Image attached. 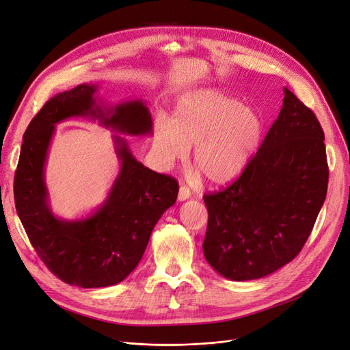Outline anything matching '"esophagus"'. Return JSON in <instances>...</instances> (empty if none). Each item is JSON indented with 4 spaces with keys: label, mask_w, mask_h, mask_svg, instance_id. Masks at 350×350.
<instances>
[{
    "label": "esophagus",
    "mask_w": 350,
    "mask_h": 350,
    "mask_svg": "<svg viewBox=\"0 0 350 350\" xmlns=\"http://www.w3.org/2000/svg\"><path fill=\"white\" fill-rule=\"evenodd\" d=\"M177 198H178L180 202H183V200L189 199V198H190V190H189V187L185 186V185L180 186V189H178V196H177Z\"/></svg>",
    "instance_id": "esophagus-1"
}]
</instances>
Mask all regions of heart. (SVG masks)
Listing matches in <instances>:
<instances>
[{
    "label": "heart",
    "mask_w": 350,
    "mask_h": 350,
    "mask_svg": "<svg viewBox=\"0 0 350 350\" xmlns=\"http://www.w3.org/2000/svg\"><path fill=\"white\" fill-rule=\"evenodd\" d=\"M262 137V120L241 100L213 89H199L180 98L173 120L154 125L152 151L168 167L193 151V164L215 185L242 174Z\"/></svg>",
    "instance_id": "b5f03b06"
}]
</instances>
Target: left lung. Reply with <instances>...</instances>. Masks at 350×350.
<instances>
[{
    "mask_svg": "<svg viewBox=\"0 0 350 350\" xmlns=\"http://www.w3.org/2000/svg\"><path fill=\"white\" fill-rule=\"evenodd\" d=\"M325 133L314 112L284 88L282 108L242 174L203 196L204 258L232 281L262 278L293 261L326 199Z\"/></svg>",
    "mask_w": 350,
    "mask_h": 350,
    "instance_id": "obj_1",
    "label": "left lung"
}]
</instances>
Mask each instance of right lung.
<instances>
[{
    "instance_id": "obj_1",
    "label": "right lung",
    "mask_w": 350,
    "mask_h": 350,
    "mask_svg": "<svg viewBox=\"0 0 350 350\" xmlns=\"http://www.w3.org/2000/svg\"><path fill=\"white\" fill-rule=\"evenodd\" d=\"M98 86L82 83L50 98L24 133L14 174V202L33 248L63 282L82 288L109 287L125 280L141 261L161 215L176 203L174 177L139 163L126 141L113 135L121 172L100 208L79 221H63L50 211L44 163L55 125L70 116H90L128 135L151 133L148 108L141 100L100 108Z\"/></svg>"
}]
</instances>
